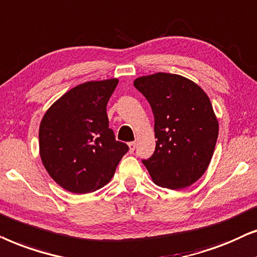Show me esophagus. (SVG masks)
<instances>
[{"instance_id":"obj_1","label":"esophagus","mask_w":257,"mask_h":257,"mask_svg":"<svg viewBox=\"0 0 257 257\" xmlns=\"http://www.w3.org/2000/svg\"><path fill=\"white\" fill-rule=\"evenodd\" d=\"M128 146H129V152L134 153V150L136 148V142H129Z\"/></svg>"}]
</instances>
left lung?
Returning <instances> with one entry per match:
<instances>
[{
	"mask_svg": "<svg viewBox=\"0 0 257 257\" xmlns=\"http://www.w3.org/2000/svg\"><path fill=\"white\" fill-rule=\"evenodd\" d=\"M134 85L149 102L155 119V152L143 164L157 186H191L207 170L217 141L218 122L209 97L176 74L142 76Z\"/></svg>",
	"mask_w": 257,
	"mask_h": 257,
	"instance_id": "obj_1",
	"label": "left lung"
}]
</instances>
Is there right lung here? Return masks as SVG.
<instances>
[{"label": "right lung", "mask_w": 257, "mask_h": 257, "mask_svg": "<svg viewBox=\"0 0 257 257\" xmlns=\"http://www.w3.org/2000/svg\"><path fill=\"white\" fill-rule=\"evenodd\" d=\"M117 78L78 84L61 96L40 124V155L55 182L74 194L104 187L128 152L109 128L107 103Z\"/></svg>", "instance_id": "add662e5"}]
</instances>
